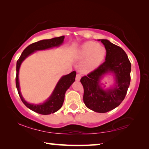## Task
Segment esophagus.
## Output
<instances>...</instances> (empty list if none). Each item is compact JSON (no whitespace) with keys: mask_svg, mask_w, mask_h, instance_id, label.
I'll return each mask as SVG.
<instances>
[{"mask_svg":"<svg viewBox=\"0 0 149 149\" xmlns=\"http://www.w3.org/2000/svg\"><path fill=\"white\" fill-rule=\"evenodd\" d=\"M81 79V75L79 74H77L76 77H75V80L76 81H79Z\"/></svg>","mask_w":149,"mask_h":149,"instance_id":"1","label":"esophagus"}]
</instances>
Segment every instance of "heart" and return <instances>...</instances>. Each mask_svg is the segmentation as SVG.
Masks as SVG:
<instances>
[{
  "label": "heart",
  "mask_w": 149,
  "mask_h": 149,
  "mask_svg": "<svg viewBox=\"0 0 149 149\" xmlns=\"http://www.w3.org/2000/svg\"><path fill=\"white\" fill-rule=\"evenodd\" d=\"M107 50L105 48L93 41H88L83 44L77 50L76 56L82 60L81 69L85 72L95 70L104 60Z\"/></svg>",
  "instance_id": "b5f03b06"
}]
</instances>
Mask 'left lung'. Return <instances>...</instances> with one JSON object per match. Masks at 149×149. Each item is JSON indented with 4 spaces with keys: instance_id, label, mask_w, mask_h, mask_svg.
<instances>
[{
    "instance_id": "1",
    "label": "left lung",
    "mask_w": 149,
    "mask_h": 149,
    "mask_svg": "<svg viewBox=\"0 0 149 149\" xmlns=\"http://www.w3.org/2000/svg\"><path fill=\"white\" fill-rule=\"evenodd\" d=\"M107 50L105 62L94 71L84 76L80 81L84 89V102L90 110L105 113L114 109L122 102L130 84L131 63L122 48L107 39H99ZM112 73L115 84L104 90L102 80L105 74Z\"/></svg>"
}]
</instances>
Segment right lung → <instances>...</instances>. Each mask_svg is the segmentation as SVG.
<instances>
[{
    "label": "right lung",
    "mask_w": 149,
    "mask_h": 149,
    "mask_svg": "<svg viewBox=\"0 0 149 149\" xmlns=\"http://www.w3.org/2000/svg\"><path fill=\"white\" fill-rule=\"evenodd\" d=\"M64 36H61L59 37H54V38L50 39L41 40V41L29 45L28 47L24 49L16 63V85L20 99L27 108L40 114L48 115L53 114V113L56 112V111L61 108L64 100L65 93L66 92V91L69 89V87L71 86V85L75 81L76 72L74 71L69 74L64 75V76L60 78L58 82L57 83L53 92L52 93L51 95L43 103L31 104V103L27 102L24 99L23 96L22 95V93L20 92L18 76L20 65H21L22 62L27 56L34 53L35 51L46 50L60 46L64 42Z\"/></svg>",
    "instance_id": "1"
}]
</instances>
